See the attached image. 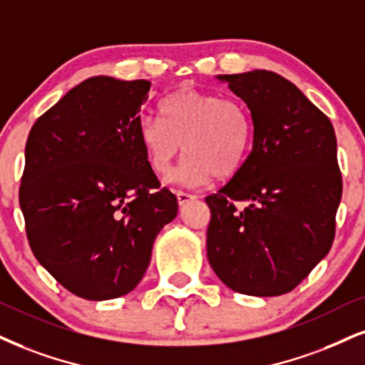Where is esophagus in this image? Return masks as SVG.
Wrapping results in <instances>:
<instances>
[{
	"instance_id": "34e87169",
	"label": "esophagus",
	"mask_w": 365,
	"mask_h": 365,
	"mask_svg": "<svg viewBox=\"0 0 365 365\" xmlns=\"http://www.w3.org/2000/svg\"><path fill=\"white\" fill-rule=\"evenodd\" d=\"M175 196H178V203H179V206H184V205L190 203V201L197 200V196L190 195V192H184V191H175Z\"/></svg>"
}]
</instances>
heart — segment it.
<instances>
[{"label":"heart","mask_w":365,"mask_h":365,"mask_svg":"<svg viewBox=\"0 0 365 365\" xmlns=\"http://www.w3.org/2000/svg\"><path fill=\"white\" fill-rule=\"evenodd\" d=\"M138 138L157 175H168L186 150L190 157L173 181L203 186L215 175L228 179L244 168L254 123L247 106L235 98L181 89L160 103V118L143 116Z\"/></svg>","instance_id":"heart-1"}]
</instances>
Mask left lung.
<instances>
[{"label":"left lung","mask_w":365,"mask_h":365,"mask_svg":"<svg viewBox=\"0 0 365 365\" xmlns=\"http://www.w3.org/2000/svg\"><path fill=\"white\" fill-rule=\"evenodd\" d=\"M218 79L249 106L254 142L244 168L205 200L210 265L242 294H286L334 244L341 197L334 125L272 71Z\"/></svg>","instance_id":"1"}]
</instances>
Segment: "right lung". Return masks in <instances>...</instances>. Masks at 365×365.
<instances>
[{"instance_id":"1","label":"right lung","mask_w":365,"mask_h":365,"mask_svg":"<svg viewBox=\"0 0 365 365\" xmlns=\"http://www.w3.org/2000/svg\"><path fill=\"white\" fill-rule=\"evenodd\" d=\"M150 83L96 76L30 130L20 208L35 259L79 298H120L142 281L178 197L138 138Z\"/></svg>"}]
</instances>
